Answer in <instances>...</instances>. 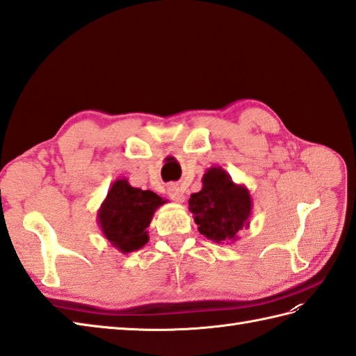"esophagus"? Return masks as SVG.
<instances>
[{
  "label": "esophagus",
  "mask_w": 356,
  "mask_h": 356,
  "mask_svg": "<svg viewBox=\"0 0 356 356\" xmlns=\"http://www.w3.org/2000/svg\"><path fill=\"white\" fill-rule=\"evenodd\" d=\"M168 195H169L170 200L177 201V202H184V200H186V195H184L183 188H181L179 186H175V184H172V186L168 187Z\"/></svg>",
  "instance_id": "obj_1"
}]
</instances>
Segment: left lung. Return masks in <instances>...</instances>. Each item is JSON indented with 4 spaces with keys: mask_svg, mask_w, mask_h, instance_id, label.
I'll use <instances>...</instances> for the list:
<instances>
[{
    "mask_svg": "<svg viewBox=\"0 0 356 356\" xmlns=\"http://www.w3.org/2000/svg\"><path fill=\"white\" fill-rule=\"evenodd\" d=\"M252 200L243 184L234 183L222 168L207 169L202 188L192 193L188 210L205 238L216 243H233L242 228L250 227Z\"/></svg>",
    "mask_w": 356,
    "mask_h": 356,
    "instance_id": "obj_1",
    "label": "left lung"
}]
</instances>
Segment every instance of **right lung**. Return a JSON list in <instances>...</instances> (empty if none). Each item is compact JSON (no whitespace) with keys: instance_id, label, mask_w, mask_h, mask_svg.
<instances>
[{"instance_id":"right-lung-1","label":"right lung","mask_w":356,"mask_h":356,"mask_svg":"<svg viewBox=\"0 0 356 356\" xmlns=\"http://www.w3.org/2000/svg\"><path fill=\"white\" fill-rule=\"evenodd\" d=\"M164 202L156 193L132 187L126 178H118L97 211L100 232L123 254L143 248L154 213Z\"/></svg>"}]
</instances>
